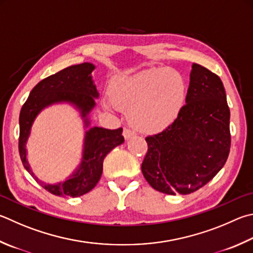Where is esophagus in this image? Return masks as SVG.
<instances>
[{
  "mask_svg": "<svg viewBox=\"0 0 253 253\" xmlns=\"http://www.w3.org/2000/svg\"><path fill=\"white\" fill-rule=\"evenodd\" d=\"M123 136H124V138H125V140H128V139H130L131 137L135 136V132L131 131L130 129H127V128H125L123 131Z\"/></svg>",
  "mask_w": 253,
  "mask_h": 253,
  "instance_id": "34e87169",
  "label": "esophagus"
}]
</instances>
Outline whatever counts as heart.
I'll return each mask as SVG.
<instances>
[{"label": "heart", "mask_w": 253, "mask_h": 253, "mask_svg": "<svg viewBox=\"0 0 253 253\" xmlns=\"http://www.w3.org/2000/svg\"><path fill=\"white\" fill-rule=\"evenodd\" d=\"M108 94L115 107L127 112V121L134 129L158 134L180 116L187 99V84L176 71L150 68L115 77Z\"/></svg>", "instance_id": "heart-1"}]
</instances>
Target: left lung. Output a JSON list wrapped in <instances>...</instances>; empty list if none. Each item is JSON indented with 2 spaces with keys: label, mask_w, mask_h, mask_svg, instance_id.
<instances>
[{
  "label": "left lung",
  "mask_w": 253,
  "mask_h": 253,
  "mask_svg": "<svg viewBox=\"0 0 253 253\" xmlns=\"http://www.w3.org/2000/svg\"><path fill=\"white\" fill-rule=\"evenodd\" d=\"M186 105L160 134L146 138L142 174L154 189L167 195L191 194L208 183L230 151V111L219 76L192 64Z\"/></svg>",
  "instance_id": "obj_1"
}]
</instances>
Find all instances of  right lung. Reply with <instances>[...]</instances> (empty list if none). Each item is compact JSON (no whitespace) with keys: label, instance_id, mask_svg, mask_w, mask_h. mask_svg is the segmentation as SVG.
Instances as JSON below:
<instances>
[{"label":"right lung","instance_id":"add662e5","mask_svg":"<svg viewBox=\"0 0 253 253\" xmlns=\"http://www.w3.org/2000/svg\"><path fill=\"white\" fill-rule=\"evenodd\" d=\"M96 66L83 63L68 66L43 81L30 93L20 113V150L23 166L44 189L59 197H80L97 185L103 172V162L115 147L122 145L123 128L111 130L91 126L90 113L96 107L99 93L91 76ZM67 103L80 114L84 128V139L80 164L70 176L55 184L40 181L31 170L27 160L26 145L35 119L45 108L53 104Z\"/></svg>","mask_w":253,"mask_h":253}]
</instances>
